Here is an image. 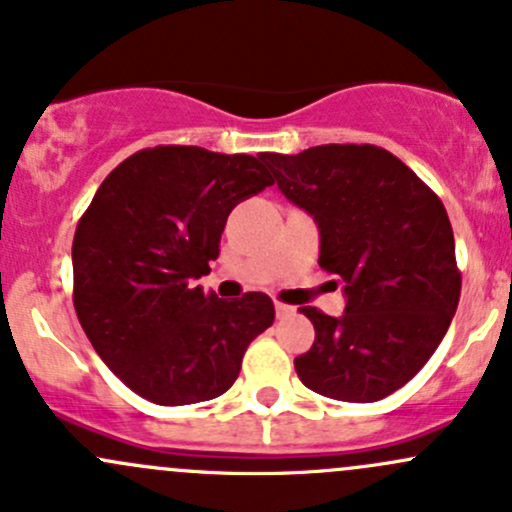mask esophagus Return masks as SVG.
Wrapping results in <instances>:
<instances>
[{"instance_id":"obj_1","label":"esophagus","mask_w":512,"mask_h":512,"mask_svg":"<svg viewBox=\"0 0 512 512\" xmlns=\"http://www.w3.org/2000/svg\"><path fill=\"white\" fill-rule=\"evenodd\" d=\"M275 312H277V317L285 319V317H292V314H294V307H289V304L277 302V304H275Z\"/></svg>"}]
</instances>
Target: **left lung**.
Instances as JSON below:
<instances>
[{
	"label": "left lung",
	"instance_id": "1",
	"mask_svg": "<svg viewBox=\"0 0 512 512\" xmlns=\"http://www.w3.org/2000/svg\"><path fill=\"white\" fill-rule=\"evenodd\" d=\"M277 188L319 225V267L347 292L342 317L302 307L314 344L294 359L302 384L371 404L411 381L441 344L461 297L456 242L441 198L394 153L327 143L265 153Z\"/></svg>",
	"mask_w": 512,
	"mask_h": 512
}]
</instances>
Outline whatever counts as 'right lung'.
<instances>
[{
  "label": "right lung",
  "instance_id": "right-lung-1",
  "mask_svg": "<svg viewBox=\"0 0 512 512\" xmlns=\"http://www.w3.org/2000/svg\"><path fill=\"white\" fill-rule=\"evenodd\" d=\"M260 158L198 146L143 148L108 173L76 225L74 307L103 364L160 406L225 394L275 322L267 294L235 302L195 287L227 215L272 185Z\"/></svg>",
  "mask_w": 512,
  "mask_h": 512
}]
</instances>
